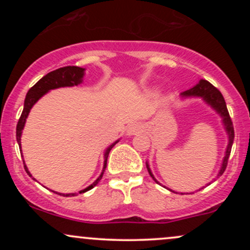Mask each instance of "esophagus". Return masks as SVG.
Returning a JSON list of instances; mask_svg holds the SVG:
<instances>
[{
    "label": "esophagus",
    "mask_w": 250,
    "mask_h": 250,
    "mask_svg": "<svg viewBox=\"0 0 250 250\" xmlns=\"http://www.w3.org/2000/svg\"><path fill=\"white\" fill-rule=\"evenodd\" d=\"M142 130H143V128H142V125H140V123H133V125H130L127 128L128 135H136V134L141 133Z\"/></svg>",
    "instance_id": "obj_1"
}]
</instances>
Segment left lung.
<instances>
[{
  "mask_svg": "<svg viewBox=\"0 0 250 250\" xmlns=\"http://www.w3.org/2000/svg\"><path fill=\"white\" fill-rule=\"evenodd\" d=\"M183 96H201L206 102H208L209 104L213 107L217 113L222 116L223 119V123H225V127L227 133H228L229 136V142H228V147H227V151H226V156L223 159V163H222V167H221V170L217 176H221L223 173H225L227 165H228V159H229V155H230L231 151V146H233L234 142V127H233V122H231L230 116H229L228 113V109H227V104L225 99H223L222 94L217 88H215L210 82L206 81V80H201V81L197 83L195 87H193L189 90H186L182 93ZM147 169L150 174V176L153 177V180L155 182H157L155 180L154 175L151 174L150 169H149V166L147 165ZM159 183V182H157Z\"/></svg>",
  "mask_w": 250,
  "mask_h": 250,
  "instance_id": "left-lung-1",
  "label": "left lung"
}]
</instances>
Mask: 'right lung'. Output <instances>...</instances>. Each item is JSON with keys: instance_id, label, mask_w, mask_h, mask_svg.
Returning <instances> with one entry per match:
<instances>
[{"instance_id": "obj_1", "label": "right lung", "mask_w": 250, "mask_h": 250, "mask_svg": "<svg viewBox=\"0 0 250 250\" xmlns=\"http://www.w3.org/2000/svg\"><path fill=\"white\" fill-rule=\"evenodd\" d=\"M83 71H84L83 68L75 67V65H68V67L59 68V69L50 71V73H48L47 75L43 76L40 81H37L35 84H34L33 87L28 90L27 96H25V100H24L23 111H22L21 117H20L19 122H17V125H16V140H17V143H19L20 147H21V134H22V129H23V127H24L25 119H27V116H28V114H29L31 107L35 104V102H37V100H39L41 96L44 95L47 91H49L50 89L77 85L79 83L82 82ZM116 143L117 142L113 143V145H111L109 148H107V150H105L104 166H103V170H102L101 175L99 176V179H97L95 182L93 183V185L89 186L88 188L83 189V190L80 191V194L90 190L91 188L95 187L97 183L100 182V180H101L103 176V173H104V169H105V167H107V159H108L109 151L111 150V148H113ZM23 165H24V161H23ZM24 169H25V171L28 173V175H30L29 171H28L27 166L25 165H24ZM56 194H59V193H56ZM59 195H63V196H75V194H59Z\"/></svg>"}]
</instances>
